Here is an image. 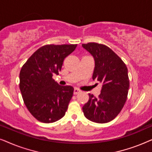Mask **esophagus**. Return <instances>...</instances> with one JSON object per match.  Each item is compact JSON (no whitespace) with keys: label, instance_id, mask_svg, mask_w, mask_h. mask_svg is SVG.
Masks as SVG:
<instances>
[{"label":"esophagus","instance_id":"esophagus-1","mask_svg":"<svg viewBox=\"0 0 152 152\" xmlns=\"http://www.w3.org/2000/svg\"><path fill=\"white\" fill-rule=\"evenodd\" d=\"M80 92V90H79L78 88H74V91H73V94L74 95H77V94H78Z\"/></svg>","mask_w":152,"mask_h":152}]
</instances>
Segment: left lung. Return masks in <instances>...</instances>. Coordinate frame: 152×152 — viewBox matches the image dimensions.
<instances>
[{
    "label": "left lung",
    "instance_id": "obj_1",
    "mask_svg": "<svg viewBox=\"0 0 152 152\" xmlns=\"http://www.w3.org/2000/svg\"><path fill=\"white\" fill-rule=\"evenodd\" d=\"M82 47L94 57L93 80L102 85L98 97L88 94V101L82 107L84 115L92 122L107 123L120 113L127 99L129 88L127 68L107 45L93 42L82 44Z\"/></svg>",
    "mask_w": 152,
    "mask_h": 152
}]
</instances>
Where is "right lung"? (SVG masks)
Instances as JSON below:
<instances>
[{"label":"right lung","instance_id":"right-lung-1","mask_svg":"<svg viewBox=\"0 0 152 152\" xmlns=\"http://www.w3.org/2000/svg\"><path fill=\"white\" fill-rule=\"evenodd\" d=\"M77 45H43L22 66L19 75L20 93L27 109L39 121L50 123L65 115L74 88L60 86L53 75L59 74L65 58Z\"/></svg>","mask_w":152,"mask_h":152}]
</instances>
